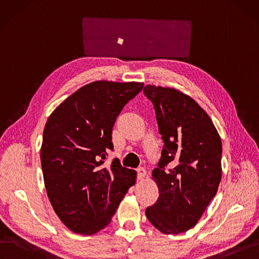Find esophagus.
Here are the masks:
<instances>
[{
  "instance_id": "34e87169",
  "label": "esophagus",
  "mask_w": 259,
  "mask_h": 259,
  "mask_svg": "<svg viewBox=\"0 0 259 259\" xmlns=\"http://www.w3.org/2000/svg\"><path fill=\"white\" fill-rule=\"evenodd\" d=\"M146 175H147V171H146L145 168L140 167V168L138 169V179H139V180H143V179H144V178L146 177Z\"/></svg>"
}]
</instances>
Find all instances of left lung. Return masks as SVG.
Listing matches in <instances>:
<instances>
[{
    "label": "left lung",
    "mask_w": 259,
    "mask_h": 259,
    "mask_svg": "<svg viewBox=\"0 0 259 259\" xmlns=\"http://www.w3.org/2000/svg\"><path fill=\"white\" fill-rule=\"evenodd\" d=\"M163 140L159 168L151 179L159 189L157 203L146 209L148 221L166 235H178L197 224L222 177V142L214 124L198 103L174 88L148 84ZM175 165L168 172L164 166Z\"/></svg>",
    "instance_id": "8db88e82"
}]
</instances>
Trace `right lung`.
<instances>
[{
	"label": "right lung",
	"mask_w": 259,
	"mask_h": 259,
	"mask_svg": "<svg viewBox=\"0 0 259 259\" xmlns=\"http://www.w3.org/2000/svg\"><path fill=\"white\" fill-rule=\"evenodd\" d=\"M142 82L95 81L65 99L48 118L40 161L47 195L71 232L91 236L107 227L137 171L113 160L112 128L117 115L142 90Z\"/></svg>",
	"instance_id": "right-lung-1"
}]
</instances>
